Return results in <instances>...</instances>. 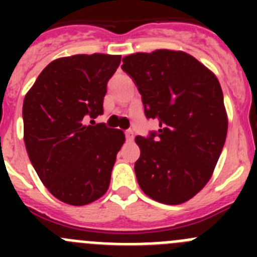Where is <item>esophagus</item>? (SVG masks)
<instances>
[{
	"instance_id": "34e87169",
	"label": "esophagus",
	"mask_w": 257,
	"mask_h": 257,
	"mask_svg": "<svg viewBox=\"0 0 257 257\" xmlns=\"http://www.w3.org/2000/svg\"><path fill=\"white\" fill-rule=\"evenodd\" d=\"M124 135H126V139H127V142H133V139H134V131H131V130H127L126 133H124Z\"/></svg>"
}]
</instances>
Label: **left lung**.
Here are the masks:
<instances>
[{
	"mask_svg": "<svg viewBox=\"0 0 257 257\" xmlns=\"http://www.w3.org/2000/svg\"><path fill=\"white\" fill-rule=\"evenodd\" d=\"M122 61L147 118L160 122L158 133L135 138L139 187L160 203L180 205L205 188L225 143L228 114L219 79L180 50L135 52Z\"/></svg>",
	"mask_w": 257,
	"mask_h": 257,
	"instance_id": "obj_1",
	"label": "left lung"
}]
</instances>
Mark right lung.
<instances>
[{"mask_svg":"<svg viewBox=\"0 0 257 257\" xmlns=\"http://www.w3.org/2000/svg\"><path fill=\"white\" fill-rule=\"evenodd\" d=\"M121 55L78 54L52 60L23 103L24 143L38 178L52 196L85 206L105 194L124 134L104 123L106 82ZM92 122V121H91Z\"/></svg>","mask_w":257,"mask_h":257,"instance_id":"add662e5","label":"right lung"}]
</instances>
